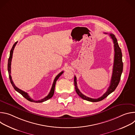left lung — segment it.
<instances>
[{
  "label": "left lung",
  "instance_id": "left-lung-1",
  "mask_svg": "<svg viewBox=\"0 0 135 135\" xmlns=\"http://www.w3.org/2000/svg\"><path fill=\"white\" fill-rule=\"evenodd\" d=\"M105 34H107V33L105 32ZM109 36L112 38L114 43V65L113 68V73L112 76V79L110 83V85L108 87L107 91L102 96V97L97 98L93 99L91 98L88 97H86L85 95L83 94L77 85V81H76V77L74 76V84L75 88V91L80 96L81 98L83 99L91 102H98L101 101L105 99L106 97L113 92L115 89L118 86L121 79V76L123 71V62H122V54L120 47L119 46L117 38L115 37V35L112 33L109 34Z\"/></svg>",
  "mask_w": 135,
  "mask_h": 135
}]
</instances>
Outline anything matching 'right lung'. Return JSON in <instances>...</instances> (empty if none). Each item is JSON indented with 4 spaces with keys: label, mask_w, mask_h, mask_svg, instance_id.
<instances>
[{
    "label": "right lung",
    "mask_w": 135,
    "mask_h": 135,
    "mask_svg": "<svg viewBox=\"0 0 135 135\" xmlns=\"http://www.w3.org/2000/svg\"><path fill=\"white\" fill-rule=\"evenodd\" d=\"M17 42H15V43L14 44V45H13V47H12V49H11V51H10L9 57V59H8V74H9V78L11 83V84H12L13 87L14 88V89L17 92H18L19 93H20V94L23 96V97H25L26 99H27L28 100H29V101H30V102H34V103H42V102H45V101H46V100H47L48 99L51 98L53 97V94H54V89H55V85L56 82V81L57 80V79H59V77L63 74L64 71H61V73H60L58 75H57L55 77V78L54 79V80L53 83V84H52V86L51 89V90H50V93H49V94L46 96V97H45V98H44L43 99H41V100H33L32 99H31V98L30 97V96L28 95V94L27 92H25V91H23L20 90V89H18V88H17V87L15 85V84H14V83H13V81H12V77H11V61H12V59L13 53V51H14V47H15L16 44H17Z\"/></svg>",
    "instance_id": "right-lung-1"
}]
</instances>
